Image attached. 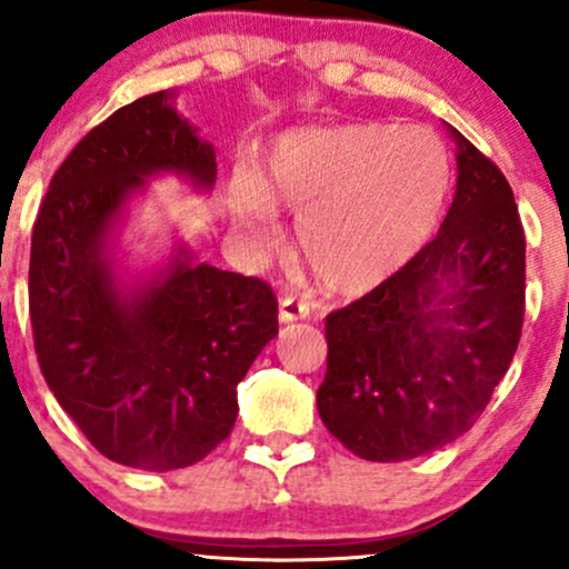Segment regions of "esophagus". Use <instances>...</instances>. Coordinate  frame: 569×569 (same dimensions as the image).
I'll use <instances>...</instances> for the list:
<instances>
[{"instance_id":"obj_1","label":"esophagus","mask_w":569,"mask_h":569,"mask_svg":"<svg viewBox=\"0 0 569 569\" xmlns=\"http://www.w3.org/2000/svg\"><path fill=\"white\" fill-rule=\"evenodd\" d=\"M309 317V303L298 301L296 296H282L279 301V322H296V320H307Z\"/></svg>"}]
</instances>
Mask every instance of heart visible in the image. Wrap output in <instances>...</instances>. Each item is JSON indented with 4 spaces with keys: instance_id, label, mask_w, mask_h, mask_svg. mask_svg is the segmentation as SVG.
<instances>
[{
    "instance_id": "obj_1",
    "label": "heart",
    "mask_w": 569,
    "mask_h": 569,
    "mask_svg": "<svg viewBox=\"0 0 569 569\" xmlns=\"http://www.w3.org/2000/svg\"><path fill=\"white\" fill-rule=\"evenodd\" d=\"M445 146L423 127L341 124L290 132L260 179L230 184L238 233L260 252L282 241L277 209L296 213L298 252L331 290L393 277L431 236L448 194Z\"/></svg>"
}]
</instances>
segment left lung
Returning <instances> with one entry per match:
<instances>
[{"label": "left lung", "instance_id": "left-lung-1", "mask_svg": "<svg viewBox=\"0 0 569 569\" xmlns=\"http://www.w3.org/2000/svg\"><path fill=\"white\" fill-rule=\"evenodd\" d=\"M456 198L401 271L326 320V429L366 461H409L475 426L523 326L527 238L502 170L461 132Z\"/></svg>", "mask_w": 569, "mask_h": 569}]
</instances>
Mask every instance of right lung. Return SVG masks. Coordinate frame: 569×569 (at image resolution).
Masks as SVG:
<instances>
[{"label":"right lung","mask_w":569,"mask_h":569,"mask_svg":"<svg viewBox=\"0 0 569 569\" xmlns=\"http://www.w3.org/2000/svg\"><path fill=\"white\" fill-rule=\"evenodd\" d=\"M146 94L97 124L53 173L32 233L29 317L42 377L102 456L132 469L192 467L228 437L238 382L279 333L262 279L170 258L127 273L116 247L132 198L157 176L198 192L217 154L173 108Z\"/></svg>","instance_id":"obj_1"}]
</instances>
